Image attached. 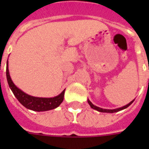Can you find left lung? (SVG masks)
Segmentation results:
<instances>
[{"mask_svg": "<svg viewBox=\"0 0 149 149\" xmlns=\"http://www.w3.org/2000/svg\"><path fill=\"white\" fill-rule=\"evenodd\" d=\"M133 101H134V100H132L131 102H129L128 104H126V105H125V106H123V107H120V108H118V109H102V108H100V107H97V106H96V105H94L92 103L90 100L88 99V104L90 105V107L92 108V109H93L97 110V111H98V112H109V113L117 112H119V111H121V110L125 109H126V108H128L129 105H131Z\"/></svg>", "mask_w": 149, "mask_h": 149, "instance_id": "1", "label": "left lung"}]
</instances>
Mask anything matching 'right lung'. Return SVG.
Returning a JSON list of instances; mask_svg holds the SVG:
<instances>
[{
  "mask_svg": "<svg viewBox=\"0 0 149 149\" xmlns=\"http://www.w3.org/2000/svg\"><path fill=\"white\" fill-rule=\"evenodd\" d=\"M6 66V77L8 81V86L10 88L12 92L13 93L16 98L19 100V102L24 106L28 109L36 111V112H44V111H49V110L54 109L62 103L64 100L65 96V90H63L61 93L59 94L58 96L50 98L46 97H37L30 96L29 94L25 93L23 91L18 88L14 83L12 81L9 71H8V62L7 61Z\"/></svg>",
  "mask_w": 149,
  "mask_h": 149,
  "instance_id": "1",
  "label": "right lung"
}]
</instances>
